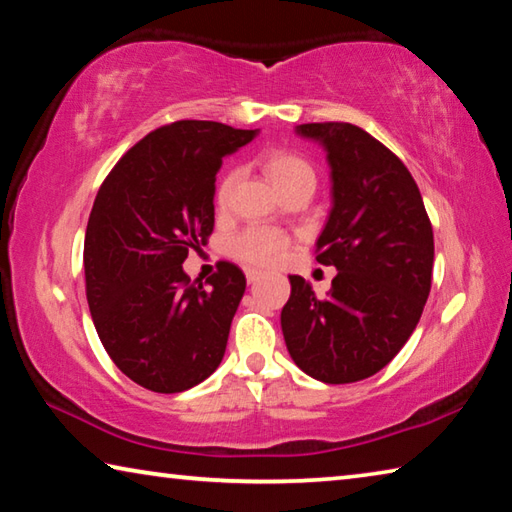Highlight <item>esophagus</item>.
<instances>
[{
  "mask_svg": "<svg viewBox=\"0 0 512 512\" xmlns=\"http://www.w3.org/2000/svg\"><path fill=\"white\" fill-rule=\"evenodd\" d=\"M259 277H262V271H257V268H246V280L253 284V282H257Z\"/></svg>",
  "mask_w": 512,
  "mask_h": 512,
  "instance_id": "1",
  "label": "esophagus"
}]
</instances>
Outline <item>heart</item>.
<instances>
[{"label": "heart", "instance_id": "1", "mask_svg": "<svg viewBox=\"0 0 512 512\" xmlns=\"http://www.w3.org/2000/svg\"><path fill=\"white\" fill-rule=\"evenodd\" d=\"M259 167H262L264 176L271 180V185L280 192L282 196L289 194L291 189L307 187L314 192L316 187V169L305 155L293 151V149H271L259 155ZM232 185H235V173L225 171L219 178L214 189V203L223 207L228 203ZM289 239L273 228H262V225H255V228H246L244 232L230 241V255L241 259L246 264L255 266H271L277 259L287 253Z\"/></svg>", "mask_w": 512, "mask_h": 512}]
</instances>
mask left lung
Instances as JSON below:
<instances>
[{
    "label": "left lung",
    "mask_w": 512,
    "mask_h": 512,
    "mask_svg": "<svg viewBox=\"0 0 512 512\" xmlns=\"http://www.w3.org/2000/svg\"><path fill=\"white\" fill-rule=\"evenodd\" d=\"M325 146L334 205L316 262L336 266L327 298L289 275L282 334L296 366L325 384L375 375L409 341L431 291L433 230L420 189L397 155L343 121L300 124Z\"/></svg>",
    "instance_id": "1"
}]
</instances>
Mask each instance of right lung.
Instances as JSON below:
<instances>
[{
	"label": "right lung",
	"instance_id": "add662e5",
	"mask_svg": "<svg viewBox=\"0 0 512 512\" xmlns=\"http://www.w3.org/2000/svg\"><path fill=\"white\" fill-rule=\"evenodd\" d=\"M255 133L198 119L155 128L94 198L83 248L90 314L115 366L153 393H183L223 359L246 275L219 262L203 287L183 262L214 230L223 155Z\"/></svg>",
	"mask_w": 512,
	"mask_h": 512
}]
</instances>
